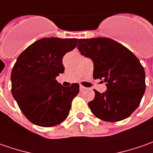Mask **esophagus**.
Masks as SVG:
<instances>
[{"label":"esophagus","instance_id":"esophagus-1","mask_svg":"<svg viewBox=\"0 0 153 153\" xmlns=\"http://www.w3.org/2000/svg\"><path fill=\"white\" fill-rule=\"evenodd\" d=\"M85 89V87H84L83 85H80V86H79V90H80L81 91H84Z\"/></svg>","mask_w":153,"mask_h":153}]
</instances>
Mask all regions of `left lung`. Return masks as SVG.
Segmentation results:
<instances>
[{
    "mask_svg": "<svg viewBox=\"0 0 153 153\" xmlns=\"http://www.w3.org/2000/svg\"><path fill=\"white\" fill-rule=\"evenodd\" d=\"M77 46L82 55L92 59L94 79L107 82L108 90L95 91L88 103L92 113L107 122L129 117L138 108L146 91L145 70L132 51L108 38L79 39Z\"/></svg>",
    "mask_w": 153,
    "mask_h": 153,
    "instance_id": "obj_1",
    "label": "left lung"
}]
</instances>
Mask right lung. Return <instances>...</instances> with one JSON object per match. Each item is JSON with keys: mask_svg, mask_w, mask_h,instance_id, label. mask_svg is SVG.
Returning a JSON list of instances; mask_svg holds the SVG:
<instances>
[{"mask_svg": "<svg viewBox=\"0 0 153 153\" xmlns=\"http://www.w3.org/2000/svg\"><path fill=\"white\" fill-rule=\"evenodd\" d=\"M79 39L43 38L19 55L12 74V94L24 116L41 127H52L67 119L79 84L63 87L56 77L64 72L62 57Z\"/></svg>", "mask_w": 153, "mask_h": 153, "instance_id": "add662e5", "label": "right lung"}]
</instances>
